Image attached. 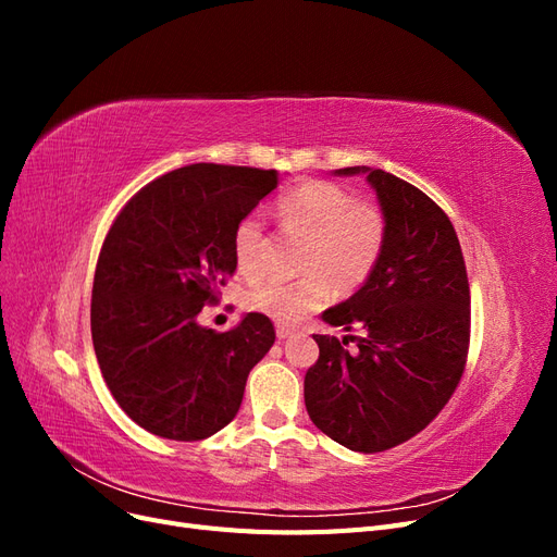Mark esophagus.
I'll use <instances>...</instances> for the list:
<instances>
[{
	"label": "esophagus",
	"mask_w": 557,
	"mask_h": 557,
	"mask_svg": "<svg viewBox=\"0 0 557 557\" xmlns=\"http://www.w3.org/2000/svg\"><path fill=\"white\" fill-rule=\"evenodd\" d=\"M290 330H285V327H276V336H278V342H285V339H290Z\"/></svg>",
	"instance_id": "obj_1"
}]
</instances>
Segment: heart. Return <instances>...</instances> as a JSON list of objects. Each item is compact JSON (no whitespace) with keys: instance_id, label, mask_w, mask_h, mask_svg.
Segmentation results:
<instances>
[{"instance_id":"1","label":"heart","mask_w":557,"mask_h":557,"mask_svg":"<svg viewBox=\"0 0 557 557\" xmlns=\"http://www.w3.org/2000/svg\"><path fill=\"white\" fill-rule=\"evenodd\" d=\"M278 223L283 232L307 239L299 281H262L246 293L244 305L264 313L278 325H297L307 313L325 305L330 283L350 293L372 276L385 246V218L356 201L342 185L307 181L281 197ZM264 225L258 215H246L232 232V256L239 274L258 276L264 264Z\"/></svg>"}]
</instances>
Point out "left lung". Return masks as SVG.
Instances as JSON below:
<instances>
[{"label":"left lung","mask_w":557,"mask_h":557,"mask_svg":"<svg viewBox=\"0 0 557 557\" xmlns=\"http://www.w3.org/2000/svg\"><path fill=\"white\" fill-rule=\"evenodd\" d=\"M364 176L385 218V246L358 293L323 311L332 327H362L356 350L313 334L305 376L313 425L350 450L379 453L432 423L460 383L469 346V283L448 215L416 185L372 166Z\"/></svg>","instance_id":"8db88e82"}]
</instances>
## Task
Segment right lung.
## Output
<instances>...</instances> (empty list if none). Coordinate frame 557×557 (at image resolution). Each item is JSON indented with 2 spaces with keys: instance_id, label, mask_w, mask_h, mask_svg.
Segmentation results:
<instances>
[{
  "instance_id": "right-lung-1",
  "label": "right lung",
  "mask_w": 557,
  "mask_h": 557,
  "mask_svg": "<svg viewBox=\"0 0 557 557\" xmlns=\"http://www.w3.org/2000/svg\"><path fill=\"white\" fill-rule=\"evenodd\" d=\"M278 172L199 162L150 181L97 260L95 356L121 409L164 440L199 442L237 416L250 369L274 346L264 313L213 332L197 323L234 274L232 232Z\"/></svg>"
}]
</instances>
